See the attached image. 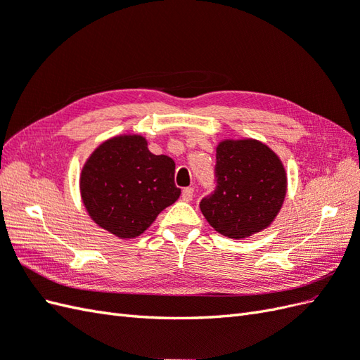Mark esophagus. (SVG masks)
Here are the masks:
<instances>
[{"instance_id":"obj_1","label":"esophagus","mask_w":360,"mask_h":360,"mask_svg":"<svg viewBox=\"0 0 360 360\" xmlns=\"http://www.w3.org/2000/svg\"><path fill=\"white\" fill-rule=\"evenodd\" d=\"M195 196V188L193 187H186L182 190V199L186 200V202H190L191 199Z\"/></svg>"}]
</instances>
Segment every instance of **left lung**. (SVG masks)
<instances>
[{
    "mask_svg": "<svg viewBox=\"0 0 360 360\" xmlns=\"http://www.w3.org/2000/svg\"><path fill=\"white\" fill-rule=\"evenodd\" d=\"M214 170L216 190L199 204L208 224L231 239L269 227L287 195L281 158L257 139H224L216 147Z\"/></svg>",
    "mask_w": 360,
    "mask_h": 360,
    "instance_id": "8db88e82",
    "label": "left lung"
}]
</instances>
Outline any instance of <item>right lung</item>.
<instances>
[{"label": "right lung", "mask_w": 360, "mask_h": 360, "mask_svg": "<svg viewBox=\"0 0 360 360\" xmlns=\"http://www.w3.org/2000/svg\"><path fill=\"white\" fill-rule=\"evenodd\" d=\"M79 191L91 221L121 239L144 233L181 195L174 161L153 155L141 135L113 136L98 146L82 167Z\"/></svg>", "instance_id": "add662e5"}]
</instances>
